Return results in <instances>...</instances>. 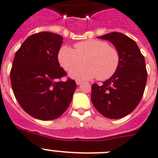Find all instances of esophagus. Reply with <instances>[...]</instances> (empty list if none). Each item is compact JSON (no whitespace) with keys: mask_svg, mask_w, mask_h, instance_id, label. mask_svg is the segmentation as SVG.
<instances>
[{"mask_svg":"<svg viewBox=\"0 0 158 158\" xmlns=\"http://www.w3.org/2000/svg\"><path fill=\"white\" fill-rule=\"evenodd\" d=\"M76 83L77 85H81L82 83V81H76Z\"/></svg>","mask_w":158,"mask_h":158,"instance_id":"esophagus-1","label":"esophagus"}]
</instances>
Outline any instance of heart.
I'll use <instances>...</instances> for the list:
<instances>
[{
  "label": "heart",
  "mask_w": 158,
  "mask_h": 158,
  "mask_svg": "<svg viewBox=\"0 0 158 158\" xmlns=\"http://www.w3.org/2000/svg\"><path fill=\"white\" fill-rule=\"evenodd\" d=\"M75 50L62 46L58 52V60L67 71L80 64L84 59L85 65L70 72V77L77 80H90L96 77L104 81L110 78L118 69L119 55L116 48L107 42L89 40L74 44Z\"/></svg>",
  "instance_id": "obj_1"
}]
</instances>
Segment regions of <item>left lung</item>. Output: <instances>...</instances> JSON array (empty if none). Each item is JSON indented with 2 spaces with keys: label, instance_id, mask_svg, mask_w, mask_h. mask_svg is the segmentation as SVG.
Here are the masks:
<instances>
[{
  "label": "left lung",
  "instance_id": "left-lung-1",
  "mask_svg": "<svg viewBox=\"0 0 158 158\" xmlns=\"http://www.w3.org/2000/svg\"><path fill=\"white\" fill-rule=\"evenodd\" d=\"M110 42L118 51L119 64L102 85H92L91 101L98 111L108 118H120L133 111L144 94L147 70L137 44L118 32L98 37Z\"/></svg>",
  "mask_w": 158,
  "mask_h": 158
}]
</instances>
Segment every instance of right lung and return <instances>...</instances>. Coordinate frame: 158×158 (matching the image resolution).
I'll use <instances>...</instances> for the list:
<instances>
[{
  "instance_id": "obj_1",
  "label": "right lung",
  "mask_w": 158,
  "mask_h": 158,
  "mask_svg": "<svg viewBox=\"0 0 158 158\" xmlns=\"http://www.w3.org/2000/svg\"><path fill=\"white\" fill-rule=\"evenodd\" d=\"M63 37L52 32L34 34L17 51L10 71L14 96L23 110L41 120H52L69 107L77 85L60 79L67 73L58 52Z\"/></svg>"
}]
</instances>
